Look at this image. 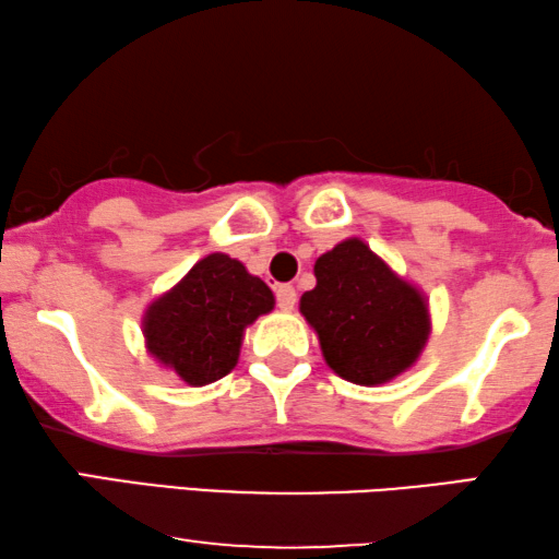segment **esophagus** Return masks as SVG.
Listing matches in <instances>:
<instances>
[{"instance_id":"esophagus-1","label":"esophagus","mask_w":559,"mask_h":559,"mask_svg":"<svg viewBox=\"0 0 559 559\" xmlns=\"http://www.w3.org/2000/svg\"><path fill=\"white\" fill-rule=\"evenodd\" d=\"M274 295H277V305L282 310H293L295 302H297V293L293 285H277L274 289Z\"/></svg>"}]
</instances>
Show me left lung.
<instances>
[{
  "mask_svg": "<svg viewBox=\"0 0 559 559\" xmlns=\"http://www.w3.org/2000/svg\"><path fill=\"white\" fill-rule=\"evenodd\" d=\"M300 312L331 369L354 384H384L409 369L430 333L425 297L364 241L348 239L316 262Z\"/></svg>",
  "mask_w": 559,
  "mask_h": 559,
  "instance_id": "obj_1",
  "label": "left lung"
}]
</instances>
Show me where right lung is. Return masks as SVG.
I'll return each mask as SVG.
<instances>
[{"mask_svg":"<svg viewBox=\"0 0 559 559\" xmlns=\"http://www.w3.org/2000/svg\"><path fill=\"white\" fill-rule=\"evenodd\" d=\"M272 308L274 295L262 280L231 257L209 254L150 305L144 338L182 381L203 386L234 369L243 328Z\"/></svg>","mask_w":559,"mask_h":559,"instance_id":"right-lung-1","label":"right lung"}]
</instances>
